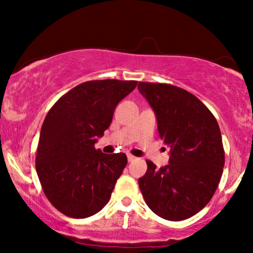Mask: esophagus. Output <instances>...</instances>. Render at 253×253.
<instances>
[{
  "instance_id": "obj_1",
  "label": "esophagus",
  "mask_w": 253,
  "mask_h": 253,
  "mask_svg": "<svg viewBox=\"0 0 253 253\" xmlns=\"http://www.w3.org/2000/svg\"><path fill=\"white\" fill-rule=\"evenodd\" d=\"M127 159H128V162H134L135 161V157L132 156V155H127Z\"/></svg>"
}]
</instances>
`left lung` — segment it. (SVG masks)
Wrapping results in <instances>:
<instances>
[{
    "mask_svg": "<svg viewBox=\"0 0 253 253\" xmlns=\"http://www.w3.org/2000/svg\"><path fill=\"white\" fill-rule=\"evenodd\" d=\"M138 89L155 112L159 135L170 149L169 164L161 169L146 162L139 188L157 215L185 220L206 207L221 178L225 153L219 125L187 90L147 82H139Z\"/></svg>",
    "mask_w": 253,
    "mask_h": 253,
    "instance_id": "8db88e82",
    "label": "left lung"
}]
</instances>
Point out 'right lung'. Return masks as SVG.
I'll return each mask as SVG.
<instances>
[{
  "instance_id": "add662e5",
  "label": "right lung",
  "mask_w": 253,
  "mask_h": 253,
  "mask_svg": "<svg viewBox=\"0 0 253 253\" xmlns=\"http://www.w3.org/2000/svg\"><path fill=\"white\" fill-rule=\"evenodd\" d=\"M135 81H89L54 103L43 120L36 168L46 197L75 219L107 205L127 164L125 153L95 149L112 123L115 107L135 89Z\"/></svg>"
}]
</instances>
